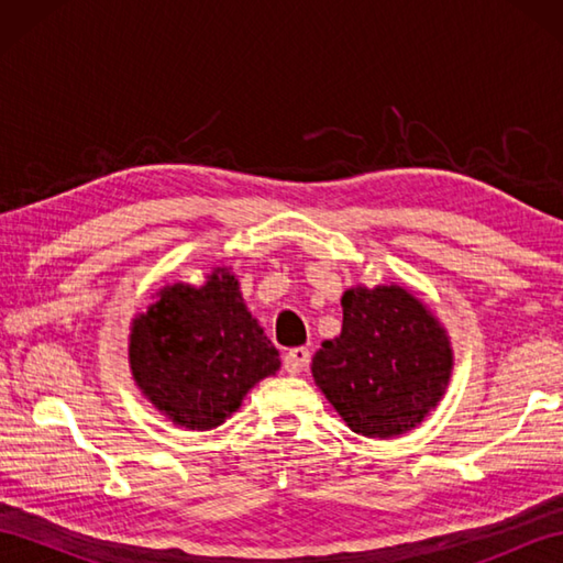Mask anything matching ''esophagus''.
<instances>
[{
  "label": "esophagus",
  "instance_id": "34e87169",
  "mask_svg": "<svg viewBox=\"0 0 563 563\" xmlns=\"http://www.w3.org/2000/svg\"><path fill=\"white\" fill-rule=\"evenodd\" d=\"M307 363H309V349H305V345L290 349L283 357V367H285V373H288V375H300L302 369L307 367Z\"/></svg>",
  "mask_w": 563,
  "mask_h": 563
}]
</instances>
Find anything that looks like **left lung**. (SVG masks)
I'll list each match as a JSON object with an SVG mask.
<instances>
[{
    "label": "left lung",
    "instance_id": "1",
    "mask_svg": "<svg viewBox=\"0 0 563 563\" xmlns=\"http://www.w3.org/2000/svg\"><path fill=\"white\" fill-rule=\"evenodd\" d=\"M341 336L312 361L319 389L353 433L391 438L411 430L448 387L452 351L438 319L399 285L343 295Z\"/></svg>",
    "mask_w": 563,
    "mask_h": 563
}]
</instances>
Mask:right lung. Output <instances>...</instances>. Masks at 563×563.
<instances>
[{"label": "right lung", "instance_id": "right-lung-1", "mask_svg": "<svg viewBox=\"0 0 563 563\" xmlns=\"http://www.w3.org/2000/svg\"><path fill=\"white\" fill-rule=\"evenodd\" d=\"M130 365L159 411L208 430L224 423L280 357L246 312L234 275L218 271L202 288L176 283L159 292V302L135 319Z\"/></svg>", "mask_w": 563, "mask_h": 563}]
</instances>
